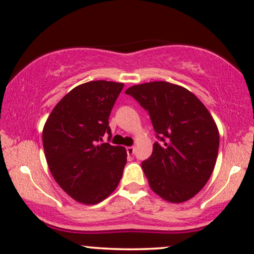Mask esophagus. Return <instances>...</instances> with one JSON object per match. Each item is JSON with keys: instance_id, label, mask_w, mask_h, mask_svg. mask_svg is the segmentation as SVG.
<instances>
[{"instance_id": "esophagus-1", "label": "esophagus", "mask_w": 254, "mask_h": 254, "mask_svg": "<svg viewBox=\"0 0 254 254\" xmlns=\"http://www.w3.org/2000/svg\"><path fill=\"white\" fill-rule=\"evenodd\" d=\"M127 152L129 156H133L134 155V147L133 146H127Z\"/></svg>"}]
</instances>
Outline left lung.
<instances>
[{
	"label": "left lung",
	"mask_w": 254,
	"mask_h": 254,
	"mask_svg": "<svg viewBox=\"0 0 254 254\" xmlns=\"http://www.w3.org/2000/svg\"><path fill=\"white\" fill-rule=\"evenodd\" d=\"M149 114L158 142L142 168L153 192L171 203L193 197L210 179L219 149L213 118L192 92L168 82L125 91Z\"/></svg>",
	"instance_id": "8db88e82"
}]
</instances>
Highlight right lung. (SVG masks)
<instances>
[{"instance_id":"add662e5","label":"right lung","mask_w":254,"mask_h":254,"mask_svg":"<svg viewBox=\"0 0 254 254\" xmlns=\"http://www.w3.org/2000/svg\"><path fill=\"white\" fill-rule=\"evenodd\" d=\"M123 83L92 81L72 89L44 125L43 147L51 175L70 197L97 204L120 183L127 150L110 143L109 117Z\"/></svg>"}]
</instances>
